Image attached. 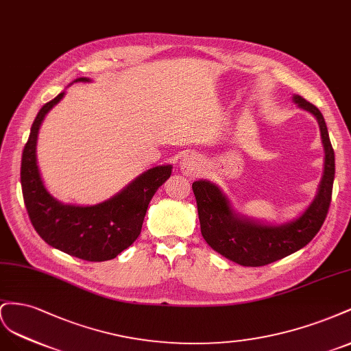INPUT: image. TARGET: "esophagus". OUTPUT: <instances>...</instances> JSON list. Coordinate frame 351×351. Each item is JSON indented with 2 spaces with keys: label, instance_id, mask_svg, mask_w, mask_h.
I'll list each match as a JSON object with an SVG mask.
<instances>
[{
  "label": "esophagus",
  "instance_id": "34e87169",
  "mask_svg": "<svg viewBox=\"0 0 351 351\" xmlns=\"http://www.w3.org/2000/svg\"><path fill=\"white\" fill-rule=\"evenodd\" d=\"M199 158L194 154H185L179 163V169H181V173L185 176H194L198 169H199Z\"/></svg>",
  "mask_w": 351,
  "mask_h": 351
}]
</instances>
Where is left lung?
<instances>
[{"mask_svg":"<svg viewBox=\"0 0 351 351\" xmlns=\"http://www.w3.org/2000/svg\"><path fill=\"white\" fill-rule=\"evenodd\" d=\"M293 101L316 117L325 152L324 175L317 193L297 219L281 225L257 222L238 215L228 195L216 184L206 179L193 184L199 226L206 243L219 254L241 266H265L298 252L319 232L331 204L335 156L325 119L319 108L303 97L293 95Z\"/></svg>","mask_w":351,"mask_h":351,"instance_id":"8db88e82","label":"left lung"}]
</instances>
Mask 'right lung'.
Listing matches in <instances>:
<instances>
[{"label": "right lung", "instance_id": "obj_1", "mask_svg": "<svg viewBox=\"0 0 351 351\" xmlns=\"http://www.w3.org/2000/svg\"><path fill=\"white\" fill-rule=\"evenodd\" d=\"M73 82H91L77 77ZM72 82V84H73ZM64 91L39 110L23 148L20 182L29 219L38 235L60 252L88 262H106L120 254L141 234L149 202L172 173V165L145 170L112 198L94 206L58 202L41 178L36 160L39 128Z\"/></svg>", "mask_w": 351, "mask_h": 351}]
</instances>
